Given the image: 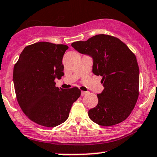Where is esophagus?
Segmentation results:
<instances>
[{"label":"esophagus","mask_w":157,"mask_h":157,"mask_svg":"<svg viewBox=\"0 0 157 157\" xmlns=\"http://www.w3.org/2000/svg\"><path fill=\"white\" fill-rule=\"evenodd\" d=\"M87 94H88V92H87V91H82V96H86Z\"/></svg>","instance_id":"34e87169"}]
</instances>
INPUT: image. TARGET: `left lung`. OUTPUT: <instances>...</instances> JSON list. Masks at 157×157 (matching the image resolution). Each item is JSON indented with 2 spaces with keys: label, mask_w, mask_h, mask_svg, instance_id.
Here are the masks:
<instances>
[{
  "label": "left lung",
  "mask_w": 157,
  "mask_h": 157,
  "mask_svg": "<svg viewBox=\"0 0 157 157\" xmlns=\"http://www.w3.org/2000/svg\"><path fill=\"white\" fill-rule=\"evenodd\" d=\"M71 45L93 58V73L102 76L105 89L97 94L98 105L88 111L90 119L106 127L125 120L139 96L140 70L134 54L119 38L105 34Z\"/></svg>",
  "instance_id": "obj_1"
}]
</instances>
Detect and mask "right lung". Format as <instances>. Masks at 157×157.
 <instances>
[{
  "label": "right lung",
  "mask_w": 157,
  "mask_h": 157,
  "mask_svg": "<svg viewBox=\"0 0 157 157\" xmlns=\"http://www.w3.org/2000/svg\"><path fill=\"white\" fill-rule=\"evenodd\" d=\"M68 47L50 42L26 46L14 66L16 98L24 114L40 125L54 128L69 117L73 102L81 96L78 87H56L64 75L62 59Z\"/></svg>",
  "instance_id": "right-lung-1"
}]
</instances>
